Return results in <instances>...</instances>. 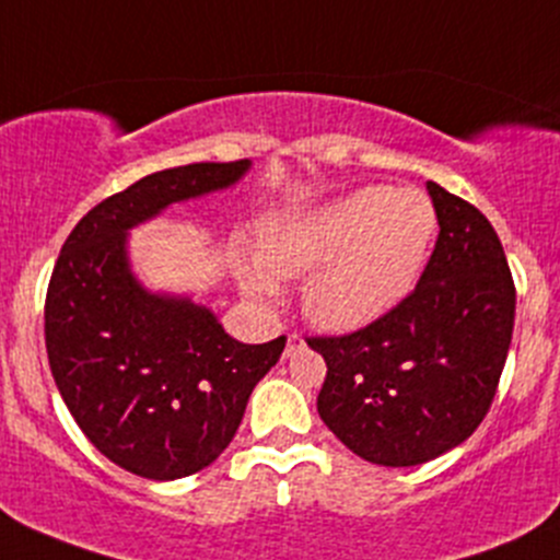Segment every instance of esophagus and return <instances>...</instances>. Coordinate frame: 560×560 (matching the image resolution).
Masks as SVG:
<instances>
[{
    "label": "esophagus",
    "mask_w": 560,
    "mask_h": 560,
    "mask_svg": "<svg viewBox=\"0 0 560 560\" xmlns=\"http://www.w3.org/2000/svg\"><path fill=\"white\" fill-rule=\"evenodd\" d=\"M306 347V341H303L301 336H298V332H292L290 338H287V349H284V358H295L298 352H301V349Z\"/></svg>",
    "instance_id": "34e87169"
}]
</instances>
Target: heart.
I'll use <instances>...</instances> for the list:
<instances>
[{
    "mask_svg": "<svg viewBox=\"0 0 560 560\" xmlns=\"http://www.w3.org/2000/svg\"><path fill=\"white\" fill-rule=\"evenodd\" d=\"M436 235V208L417 189L363 186L295 217L270 219L259 262L241 270L254 301L273 279L303 284V312L325 330L349 332L393 312L417 284Z\"/></svg>",
    "mask_w": 560,
    "mask_h": 560,
    "instance_id": "1",
    "label": "heart"
}]
</instances>
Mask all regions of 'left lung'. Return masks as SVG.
<instances>
[{"label": "left lung", "mask_w": 560, "mask_h": 560, "mask_svg": "<svg viewBox=\"0 0 560 560\" xmlns=\"http://www.w3.org/2000/svg\"><path fill=\"white\" fill-rule=\"evenodd\" d=\"M439 238L415 292L343 336H312L327 363L322 422L363 460L420 466L466 442L499 389L515 281L493 224L428 180Z\"/></svg>", "instance_id": "left-lung-1"}]
</instances>
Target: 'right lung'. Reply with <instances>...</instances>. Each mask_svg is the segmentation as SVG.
Masks as SVG:
<instances>
[{"label":"right lung","instance_id":"right-lung-1","mask_svg":"<svg viewBox=\"0 0 560 560\" xmlns=\"http://www.w3.org/2000/svg\"><path fill=\"white\" fill-rule=\"evenodd\" d=\"M252 162H195L135 180L94 206L61 246L45 295L50 374L107 460L145 479L211 466L287 338L241 343L206 306L149 292L129 270L127 230L241 180Z\"/></svg>","mask_w":560,"mask_h":560}]
</instances>
